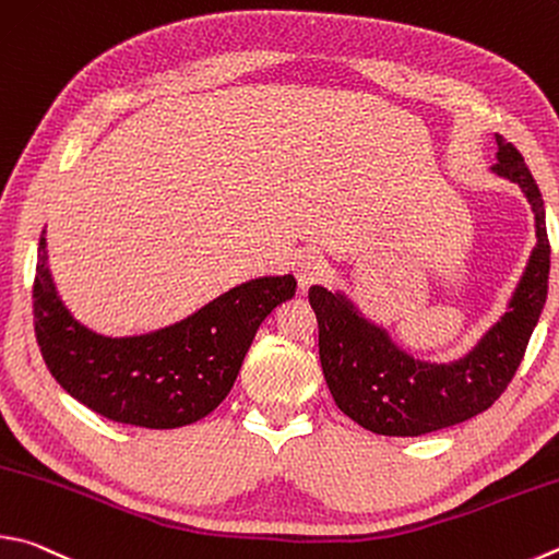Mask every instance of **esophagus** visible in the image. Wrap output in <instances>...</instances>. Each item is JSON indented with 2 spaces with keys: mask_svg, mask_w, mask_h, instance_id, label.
I'll use <instances>...</instances> for the list:
<instances>
[{
  "mask_svg": "<svg viewBox=\"0 0 559 559\" xmlns=\"http://www.w3.org/2000/svg\"><path fill=\"white\" fill-rule=\"evenodd\" d=\"M324 269H328V263H324L318 251H298L296 259H293V271H296L298 286L302 290L310 288L312 283H318L324 276Z\"/></svg>",
  "mask_w": 559,
  "mask_h": 559,
  "instance_id": "esophagus-1",
  "label": "esophagus"
}]
</instances>
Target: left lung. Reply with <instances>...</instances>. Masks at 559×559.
<instances>
[{"label": "left lung", "mask_w": 559, "mask_h": 559, "mask_svg": "<svg viewBox=\"0 0 559 559\" xmlns=\"http://www.w3.org/2000/svg\"><path fill=\"white\" fill-rule=\"evenodd\" d=\"M493 174L519 182L535 212L537 245L501 322L452 364L413 359L379 324L328 288L312 286L308 298L318 314L320 364L337 408L377 435L418 438L464 423L501 399L519 371L527 342L547 298L550 241L545 229L540 188L521 151L501 134Z\"/></svg>", "instance_id": "obj_1"}]
</instances>
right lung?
<instances>
[{"mask_svg": "<svg viewBox=\"0 0 559 559\" xmlns=\"http://www.w3.org/2000/svg\"><path fill=\"white\" fill-rule=\"evenodd\" d=\"M44 235L34 278L40 354L75 401L115 423L174 430L205 418L235 385L259 324L296 296L293 276H263L170 328L139 337H103L80 324L58 298Z\"/></svg>", "mask_w": 559, "mask_h": 559, "instance_id": "right-lung-1", "label": "right lung"}]
</instances>
